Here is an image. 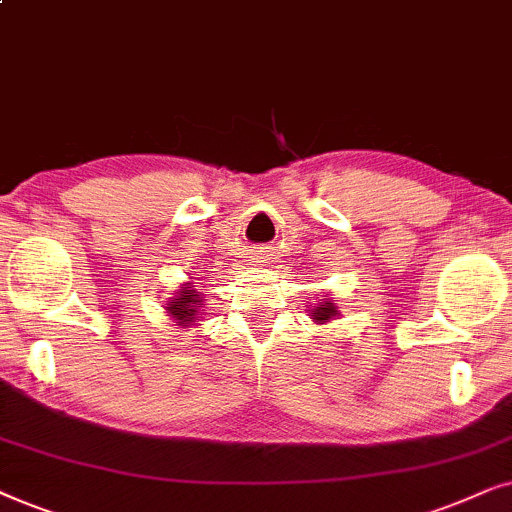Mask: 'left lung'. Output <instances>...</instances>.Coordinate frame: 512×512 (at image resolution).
Here are the masks:
<instances>
[{
  "label": "left lung",
  "instance_id": "obj_1",
  "mask_svg": "<svg viewBox=\"0 0 512 512\" xmlns=\"http://www.w3.org/2000/svg\"><path fill=\"white\" fill-rule=\"evenodd\" d=\"M332 316H337V309L330 302L320 304L318 309H313V318L320 320V323H325V320H330Z\"/></svg>",
  "mask_w": 512,
  "mask_h": 512
}]
</instances>
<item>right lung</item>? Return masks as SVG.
Instances as JSON below:
<instances>
[{
  "mask_svg": "<svg viewBox=\"0 0 512 512\" xmlns=\"http://www.w3.org/2000/svg\"><path fill=\"white\" fill-rule=\"evenodd\" d=\"M199 302H201V299L194 290H182L180 295H177V299H170V304L166 306V309H168L170 316L177 320V323L189 325V323H194V320H196V313H199L196 304H199Z\"/></svg>",
  "mask_w": 512,
  "mask_h": 512,
  "instance_id": "obj_1",
  "label": "right lung"
}]
</instances>
